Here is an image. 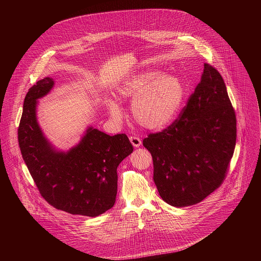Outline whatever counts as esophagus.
Returning <instances> with one entry per match:
<instances>
[{
	"mask_svg": "<svg viewBox=\"0 0 261 261\" xmlns=\"http://www.w3.org/2000/svg\"><path fill=\"white\" fill-rule=\"evenodd\" d=\"M130 141H131V143H132V145L134 147H139L141 145V143H142L141 139L139 137H136V136H131L130 137Z\"/></svg>",
	"mask_w": 261,
	"mask_h": 261,
	"instance_id": "obj_1",
	"label": "esophagus"
}]
</instances>
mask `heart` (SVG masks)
Masks as SVG:
<instances>
[{
  "label": "heart",
  "instance_id": "1",
  "mask_svg": "<svg viewBox=\"0 0 261 261\" xmlns=\"http://www.w3.org/2000/svg\"><path fill=\"white\" fill-rule=\"evenodd\" d=\"M120 98L132 100L131 114L134 121L147 130H161L176 118L184 100L180 81L159 71L134 74L117 89ZM110 117L117 122L123 119V111L114 100L107 101Z\"/></svg>",
  "mask_w": 261,
  "mask_h": 261
}]
</instances>
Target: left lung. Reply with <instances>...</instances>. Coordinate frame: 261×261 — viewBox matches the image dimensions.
Listing matches in <instances>:
<instances>
[{
  "label": "left lung",
  "instance_id": "8db88e82",
  "mask_svg": "<svg viewBox=\"0 0 261 261\" xmlns=\"http://www.w3.org/2000/svg\"><path fill=\"white\" fill-rule=\"evenodd\" d=\"M236 141L237 118L224 81L204 64L201 80L178 119L143 139L153 157L161 198L175 207L202 201L224 179Z\"/></svg>",
  "mask_w": 261,
  "mask_h": 261
}]
</instances>
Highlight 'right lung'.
I'll use <instances>...</instances> for the list:
<instances>
[{
    "mask_svg": "<svg viewBox=\"0 0 261 261\" xmlns=\"http://www.w3.org/2000/svg\"><path fill=\"white\" fill-rule=\"evenodd\" d=\"M55 82L45 77L25 95L18 127L23 161L41 196L54 207L72 215L97 217L114 206L118 166L133 152L126 134L110 136L89 127L79 144L59 151L37 121L38 99Z\"/></svg>",
    "mask_w": 261,
    "mask_h": 261,
    "instance_id": "add662e5",
    "label": "right lung"
}]
</instances>
